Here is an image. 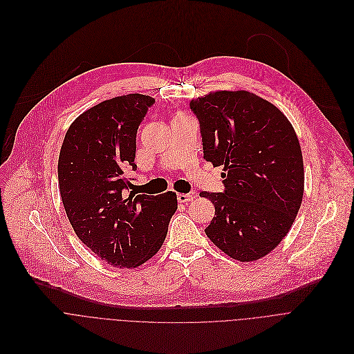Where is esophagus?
I'll return each mask as SVG.
<instances>
[{"label":"esophagus","instance_id":"34e87169","mask_svg":"<svg viewBox=\"0 0 354 354\" xmlns=\"http://www.w3.org/2000/svg\"><path fill=\"white\" fill-rule=\"evenodd\" d=\"M194 198H195V195H194V194H183V192L177 194V201H178V202H181V203H187V202L192 201Z\"/></svg>","mask_w":354,"mask_h":354}]
</instances>
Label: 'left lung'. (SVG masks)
I'll return each mask as SVG.
<instances>
[{
	"instance_id": "1",
	"label": "left lung",
	"mask_w": 354,
	"mask_h": 354,
	"mask_svg": "<svg viewBox=\"0 0 354 354\" xmlns=\"http://www.w3.org/2000/svg\"><path fill=\"white\" fill-rule=\"evenodd\" d=\"M188 104L199 122L203 159L225 166V191L199 194L215 206L205 233L233 259H259L289 233L303 201L295 128L277 107L245 91L209 93Z\"/></svg>"
}]
</instances>
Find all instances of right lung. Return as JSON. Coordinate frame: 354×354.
I'll use <instances>...</instances> for the list:
<instances>
[{
	"label": "right lung",
	"instance_id": "right-lung-1",
	"mask_svg": "<svg viewBox=\"0 0 354 354\" xmlns=\"http://www.w3.org/2000/svg\"><path fill=\"white\" fill-rule=\"evenodd\" d=\"M155 99L125 95L82 113L68 128L58 158V184L68 221L80 240L118 268H135L162 247L177 196L135 195L136 131Z\"/></svg>",
	"mask_w": 354,
	"mask_h": 354
}]
</instances>
